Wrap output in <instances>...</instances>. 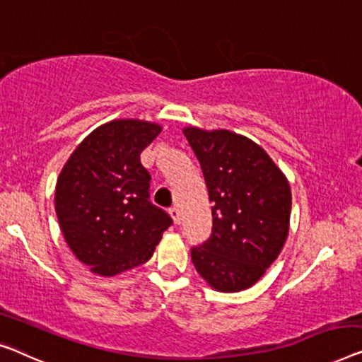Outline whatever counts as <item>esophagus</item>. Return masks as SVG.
Instances as JSON below:
<instances>
[{"label":"esophagus","instance_id":"obj_1","mask_svg":"<svg viewBox=\"0 0 362 362\" xmlns=\"http://www.w3.org/2000/svg\"><path fill=\"white\" fill-rule=\"evenodd\" d=\"M169 213H170V216H172V219H174V223L175 224H180V211H179V208H170L169 209Z\"/></svg>","mask_w":362,"mask_h":362}]
</instances>
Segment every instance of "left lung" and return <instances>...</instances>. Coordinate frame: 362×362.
<instances>
[{"label": "left lung", "instance_id": "obj_1", "mask_svg": "<svg viewBox=\"0 0 362 362\" xmlns=\"http://www.w3.org/2000/svg\"><path fill=\"white\" fill-rule=\"evenodd\" d=\"M213 203L211 235L192 249L203 279L221 293L255 284L276 260L289 233L291 188L252 139L229 132L183 128Z\"/></svg>", "mask_w": 362, "mask_h": 362}]
</instances>
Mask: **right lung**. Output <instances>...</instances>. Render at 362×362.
Instances as JSON below:
<instances>
[{
    "label": "right lung",
    "mask_w": 362,
    "mask_h": 362,
    "mask_svg": "<svg viewBox=\"0 0 362 362\" xmlns=\"http://www.w3.org/2000/svg\"><path fill=\"white\" fill-rule=\"evenodd\" d=\"M160 133L158 123L112 120L69 156L55 188L64 240L79 262L115 276L153 257L172 218L149 202L151 175L139 154Z\"/></svg>",
    "instance_id": "add662e5"
}]
</instances>
